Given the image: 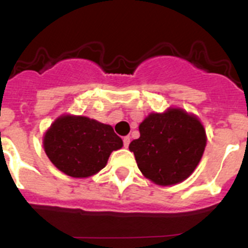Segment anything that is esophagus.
I'll use <instances>...</instances> for the list:
<instances>
[{
	"instance_id": "obj_1",
	"label": "esophagus",
	"mask_w": 248,
	"mask_h": 248,
	"mask_svg": "<svg viewBox=\"0 0 248 248\" xmlns=\"http://www.w3.org/2000/svg\"><path fill=\"white\" fill-rule=\"evenodd\" d=\"M123 143H124V146H125V148H128L129 144H130V137L123 138Z\"/></svg>"
}]
</instances>
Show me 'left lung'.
I'll return each mask as SVG.
<instances>
[{
    "label": "left lung",
    "mask_w": 248,
    "mask_h": 248,
    "mask_svg": "<svg viewBox=\"0 0 248 248\" xmlns=\"http://www.w3.org/2000/svg\"><path fill=\"white\" fill-rule=\"evenodd\" d=\"M140 138L129 144L138 168L157 185H174L189 177L206 146L200 120L181 109L153 113L139 125Z\"/></svg>",
    "instance_id": "1"
}]
</instances>
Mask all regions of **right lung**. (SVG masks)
Here are the masks:
<instances>
[{
	"instance_id": "obj_1",
	"label": "right lung",
	"mask_w": 248,
	"mask_h": 248,
	"mask_svg": "<svg viewBox=\"0 0 248 248\" xmlns=\"http://www.w3.org/2000/svg\"><path fill=\"white\" fill-rule=\"evenodd\" d=\"M45 151L57 169L72 177H88L102 170L123 140L107 124L85 117L64 115L43 139Z\"/></svg>"
}]
</instances>
